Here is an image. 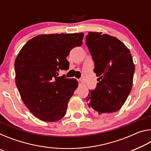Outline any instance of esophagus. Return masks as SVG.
Listing matches in <instances>:
<instances>
[{"label": "esophagus", "instance_id": "esophagus-1", "mask_svg": "<svg viewBox=\"0 0 151 151\" xmlns=\"http://www.w3.org/2000/svg\"><path fill=\"white\" fill-rule=\"evenodd\" d=\"M78 82L79 85H83V81L82 80V79H78Z\"/></svg>", "mask_w": 151, "mask_h": 151}]
</instances>
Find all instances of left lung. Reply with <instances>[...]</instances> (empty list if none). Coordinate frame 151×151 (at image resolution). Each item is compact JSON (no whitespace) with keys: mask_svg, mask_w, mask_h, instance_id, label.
Instances as JSON below:
<instances>
[{"mask_svg":"<svg viewBox=\"0 0 151 151\" xmlns=\"http://www.w3.org/2000/svg\"><path fill=\"white\" fill-rule=\"evenodd\" d=\"M86 45L99 76L96 87L86 98L89 109L98 115L118 111L132 88L134 65L130 50L116 37L102 32H88Z\"/></svg>","mask_w":151,"mask_h":151,"instance_id":"1","label":"left lung"}]
</instances>
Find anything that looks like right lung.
<instances>
[{
  "label": "right lung",
  "instance_id": "add662e5",
  "mask_svg": "<svg viewBox=\"0 0 151 151\" xmlns=\"http://www.w3.org/2000/svg\"><path fill=\"white\" fill-rule=\"evenodd\" d=\"M84 34L41 35L29 40L14 62L15 83L21 99L33 115L45 122L65 115L67 104L78 86L75 78L58 76L68 70L66 57L81 47Z\"/></svg>",
  "mask_w": 151,
  "mask_h": 151
}]
</instances>
